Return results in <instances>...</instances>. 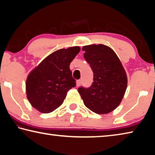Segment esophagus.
<instances>
[{"instance_id": "esophagus-1", "label": "esophagus", "mask_w": 155, "mask_h": 155, "mask_svg": "<svg viewBox=\"0 0 155 155\" xmlns=\"http://www.w3.org/2000/svg\"><path fill=\"white\" fill-rule=\"evenodd\" d=\"M81 85V80H78L77 81V87H78Z\"/></svg>"}]
</instances>
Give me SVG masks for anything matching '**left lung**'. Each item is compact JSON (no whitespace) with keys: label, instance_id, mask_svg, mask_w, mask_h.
I'll return each mask as SVG.
<instances>
[{"label":"left lung","instance_id":"left-lung-1","mask_svg":"<svg viewBox=\"0 0 155 155\" xmlns=\"http://www.w3.org/2000/svg\"><path fill=\"white\" fill-rule=\"evenodd\" d=\"M84 58L94 72V82L89 88L78 89L84 104L98 114H106L119 106L127 87V76L114 50L104 44L82 48Z\"/></svg>","mask_w":155,"mask_h":155}]
</instances>
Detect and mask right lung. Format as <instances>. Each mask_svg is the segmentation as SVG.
<instances>
[{"label":"right lung","instance_id":"add662e5","mask_svg":"<svg viewBox=\"0 0 155 155\" xmlns=\"http://www.w3.org/2000/svg\"><path fill=\"white\" fill-rule=\"evenodd\" d=\"M80 50L72 46L54 51L28 74L26 94L31 106L48 114L61 105L68 91L76 85L70 64Z\"/></svg>","mask_w":155,"mask_h":155}]
</instances>
